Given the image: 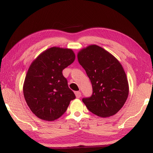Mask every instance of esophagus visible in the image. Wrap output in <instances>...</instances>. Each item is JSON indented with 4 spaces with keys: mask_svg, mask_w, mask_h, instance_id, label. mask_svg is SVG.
Here are the masks:
<instances>
[{
    "mask_svg": "<svg viewBox=\"0 0 153 153\" xmlns=\"http://www.w3.org/2000/svg\"><path fill=\"white\" fill-rule=\"evenodd\" d=\"M75 94H76V98H80V97H81V96H82L81 92H80L79 91L75 92Z\"/></svg>",
    "mask_w": 153,
    "mask_h": 153,
    "instance_id": "1",
    "label": "esophagus"
}]
</instances>
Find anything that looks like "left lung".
Instances as JSON below:
<instances>
[{"label": "left lung", "instance_id": "8db88e82", "mask_svg": "<svg viewBox=\"0 0 153 153\" xmlns=\"http://www.w3.org/2000/svg\"><path fill=\"white\" fill-rule=\"evenodd\" d=\"M79 64L92 86L90 97L82 98L90 112L101 117L114 115L125 104L129 94L126 74L115 56L93 45L77 53Z\"/></svg>", "mask_w": 153, "mask_h": 153}]
</instances>
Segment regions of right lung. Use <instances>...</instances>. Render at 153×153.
Wrapping results in <instances>:
<instances>
[{"label": "right lung", "instance_id": "obj_1", "mask_svg": "<svg viewBox=\"0 0 153 153\" xmlns=\"http://www.w3.org/2000/svg\"><path fill=\"white\" fill-rule=\"evenodd\" d=\"M75 58L71 49L52 47L31 64L23 91L28 107L38 118L57 120L65 112L71 100L76 98L62 73Z\"/></svg>", "mask_w": 153, "mask_h": 153}]
</instances>
